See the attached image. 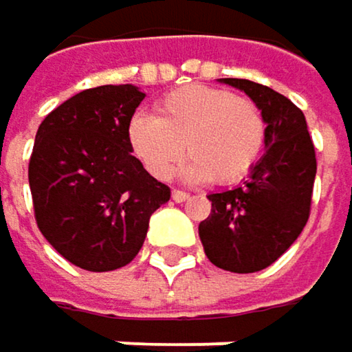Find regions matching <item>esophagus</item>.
<instances>
[{
	"mask_svg": "<svg viewBox=\"0 0 352 352\" xmlns=\"http://www.w3.org/2000/svg\"><path fill=\"white\" fill-rule=\"evenodd\" d=\"M172 199H174L176 203H184V201H188V199H190V195H188V192H184V190H172Z\"/></svg>",
	"mask_w": 352,
	"mask_h": 352,
	"instance_id": "esophagus-1",
	"label": "esophagus"
}]
</instances>
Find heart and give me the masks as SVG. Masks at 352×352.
<instances>
[{"label":"heart","instance_id":"b5f03b06","mask_svg":"<svg viewBox=\"0 0 352 352\" xmlns=\"http://www.w3.org/2000/svg\"><path fill=\"white\" fill-rule=\"evenodd\" d=\"M264 139L261 108L213 86L174 89L157 102L155 116L139 112L129 122L131 149L155 178H168L186 151V180L238 182L258 162Z\"/></svg>","mask_w":352,"mask_h":352}]
</instances>
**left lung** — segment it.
Returning <instances> with one entry per match:
<instances>
[{
  "mask_svg": "<svg viewBox=\"0 0 352 352\" xmlns=\"http://www.w3.org/2000/svg\"><path fill=\"white\" fill-rule=\"evenodd\" d=\"M263 112L264 155L244 184L209 195L211 215L199 238L211 263L230 272H256L274 263L303 232L316 178V151L303 112L283 94L250 80L223 78Z\"/></svg>",
  "mask_w": 352,
  "mask_h": 352,
  "instance_id": "left-lung-1",
  "label": "left lung"
}]
</instances>
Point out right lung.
<instances>
[{"label": "right lung", "mask_w": 352, "mask_h": 352, "mask_svg": "<svg viewBox=\"0 0 352 352\" xmlns=\"http://www.w3.org/2000/svg\"><path fill=\"white\" fill-rule=\"evenodd\" d=\"M143 98L131 84L84 89L36 131L28 182L38 230L91 272L131 263L151 213L170 201V188L131 153L129 122Z\"/></svg>", "instance_id": "add662e5"}]
</instances>
